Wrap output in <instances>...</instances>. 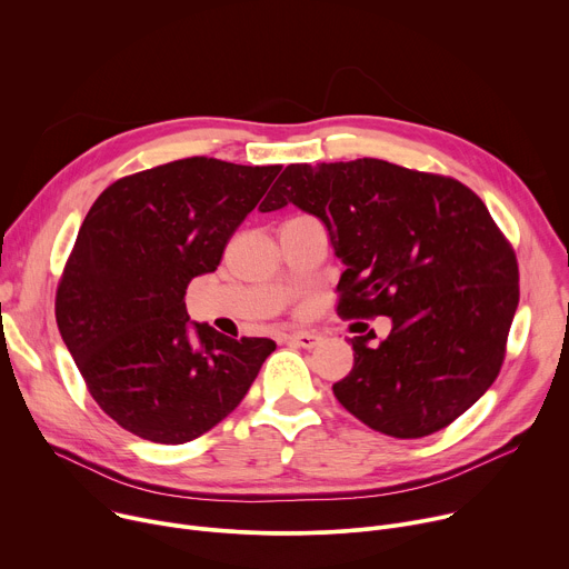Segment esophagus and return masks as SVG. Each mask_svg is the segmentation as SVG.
Instances as JSON below:
<instances>
[{"instance_id": "esophagus-1", "label": "esophagus", "mask_w": 569, "mask_h": 569, "mask_svg": "<svg viewBox=\"0 0 569 569\" xmlns=\"http://www.w3.org/2000/svg\"><path fill=\"white\" fill-rule=\"evenodd\" d=\"M287 341H289L291 346L311 350V348H317V346L321 343V337H319V335H311V332H293V335L287 337Z\"/></svg>"}]
</instances>
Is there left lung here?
<instances>
[{
  "mask_svg": "<svg viewBox=\"0 0 569 569\" xmlns=\"http://www.w3.org/2000/svg\"><path fill=\"white\" fill-rule=\"evenodd\" d=\"M317 217L346 267L341 317H389L391 335L350 339L332 387L363 425L420 438L495 382L520 298L518 262L483 201L455 178L387 160L289 164L260 206Z\"/></svg>",
  "mask_w": 569,
  "mask_h": 569,
  "instance_id": "obj_1",
  "label": "left lung"
}]
</instances>
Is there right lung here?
<instances>
[{
    "label": "right lung",
    "mask_w": 569,
    "mask_h": 569,
    "mask_svg": "<svg viewBox=\"0 0 569 569\" xmlns=\"http://www.w3.org/2000/svg\"><path fill=\"white\" fill-rule=\"evenodd\" d=\"M184 158L112 182L90 208L56 293V321L90 396L123 429L180 446L248 393L271 339H230L189 321L187 284L280 173Z\"/></svg>",
    "instance_id": "1"
}]
</instances>
